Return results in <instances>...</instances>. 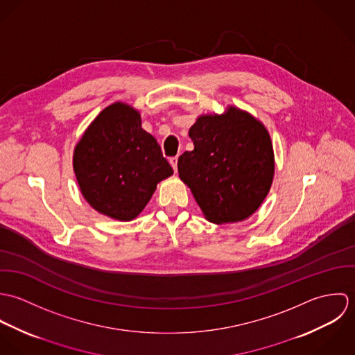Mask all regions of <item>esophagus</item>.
I'll use <instances>...</instances> for the list:
<instances>
[{
  "label": "esophagus",
  "mask_w": 355,
  "mask_h": 355,
  "mask_svg": "<svg viewBox=\"0 0 355 355\" xmlns=\"http://www.w3.org/2000/svg\"><path fill=\"white\" fill-rule=\"evenodd\" d=\"M169 164L172 165L173 171L176 172V171H178V157H171V158H169Z\"/></svg>",
  "instance_id": "esophagus-1"
}]
</instances>
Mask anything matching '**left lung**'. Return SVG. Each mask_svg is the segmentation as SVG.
I'll list each match as a JSON object with an SVG mask.
<instances>
[{"mask_svg": "<svg viewBox=\"0 0 355 355\" xmlns=\"http://www.w3.org/2000/svg\"><path fill=\"white\" fill-rule=\"evenodd\" d=\"M189 135L193 152L178 159L206 220L214 224L249 218L266 198L275 175V154L266 127L249 112L228 105L224 113L197 117Z\"/></svg>", "mask_w": 355, "mask_h": 355, "instance_id": "obj_1", "label": "left lung"}]
</instances>
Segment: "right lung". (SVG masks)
<instances>
[{"mask_svg": "<svg viewBox=\"0 0 355 355\" xmlns=\"http://www.w3.org/2000/svg\"><path fill=\"white\" fill-rule=\"evenodd\" d=\"M72 165L83 198L119 221L137 218L157 184L173 173L157 139L142 128L139 110L121 101L90 123L73 149Z\"/></svg>", "mask_w": 355, "mask_h": 355, "instance_id": "right-lung-1", "label": "right lung"}]
</instances>
